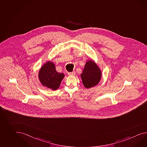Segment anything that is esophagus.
Masks as SVG:
<instances>
[{
  "label": "esophagus",
  "instance_id": "obj_1",
  "mask_svg": "<svg viewBox=\"0 0 147 147\" xmlns=\"http://www.w3.org/2000/svg\"><path fill=\"white\" fill-rule=\"evenodd\" d=\"M75 71H72L71 72H68V74L69 76H74L75 75Z\"/></svg>",
  "mask_w": 147,
  "mask_h": 147
}]
</instances>
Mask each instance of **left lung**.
<instances>
[{"instance_id": "obj_1", "label": "left lung", "mask_w": 147, "mask_h": 147, "mask_svg": "<svg viewBox=\"0 0 147 147\" xmlns=\"http://www.w3.org/2000/svg\"><path fill=\"white\" fill-rule=\"evenodd\" d=\"M102 72L94 60L87 61L84 69L80 74L83 84L86 88L97 85L101 79Z\"/></svg>"}]
</instances>
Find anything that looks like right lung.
Segmentation results:
<instances>
[{
	"instance_id": "1",
	"label": "right lung",
	"mask_w": 147,
	"mask_h": 147,
	"mask_svg": "<svg viewBox=\"0 0 147 147\" xmlns=\"http://www.w3.org/2000/svg\"><path fill=\"white\" fill-rule=\"evenodd\" d=\"M64 74L57 71L53 62L47 61L42 64L38 72V79L42 86L56 90L60 86Z\"/></svg>"
}]
</instances>
